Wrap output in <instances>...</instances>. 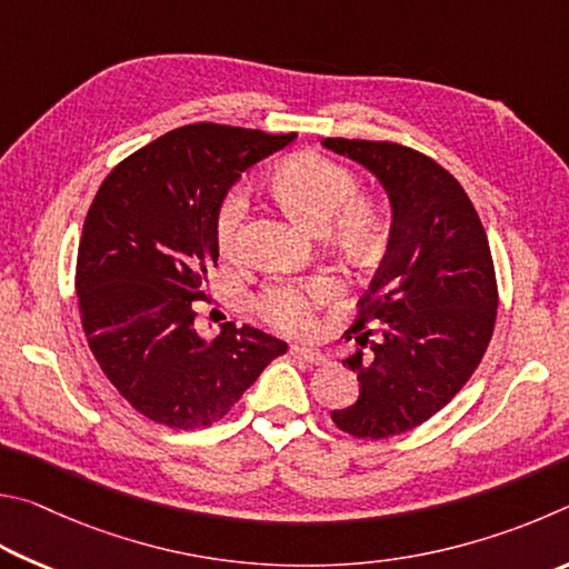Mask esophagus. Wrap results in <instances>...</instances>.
<instances>
[{"label":"esophagus","mask_w":569,"mask_h":569,"mask_svg":"<svg viewBox=\"0 0 569 569\" xmlns=\"http://www.w3.org/2000/svg\"><path fill=\"white\" fill-rule=\"evenodd\" d=\"M292 355L297 357V360H302L307 365H322L325 362V355L320 350H312V347H305V345H295Z\"/></svg>","instance_id":"esophagus-1"}]
</instances>
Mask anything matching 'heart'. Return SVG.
<instances>
[{
	"instance_id": "obj_1",
	"label": "heart",
	"mask_w": 569,
	"mask_h": 569,
	"mask_svg": "<svg viewBox=\"0 0 569 569\" xmlns=\"http://www.w3.org/2000/svg\"><path fill=\"white\" fill-rule=\"evenodd\" d=\"M272 189L290 214L312 229H327L335 244L355 259L380 252L387 222L380 207L357 199L360 182L342 164L322 154H295L274 169ZM247 197L239 187L229 189L214 217L217 247L224 257L239 254ZM332 221L331 226L329 222ZM329 223L331 227L327 228ZM332 277H312L307 282H274L262 290L257 310L269 325L300 332L312 325V312L335 295Z\"/></svg>"
}]
</instances>
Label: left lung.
Instances as JSON below:
<instances>
[{
	"instance_id": "left-lung-1",
	"label": "left lung",
	"mask_w": 569,
	"mask_h": 569,
	"mask_svg": "<svg viewBox=\"0 0 569 569\" xmlns=\"http://www.w3.org/2000/svg\"><path fill=\"white\" fill-rule=\"evenodd\" d=\"M362 164L392 209L387 252L347 340L367 347L342 360L360 397L332 410L340 430L385 440L430 420L470 380L490 345L497 282L485 227L460 182L435 159L395 142L322 139ZM367 323L381 337L369 342Z\"/></svg>"
}]
</instances>
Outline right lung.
Here are the masks:
<instances>
[{
	"mask_svg": "<svg viewBox=\"0 0 569 569\" xmlns=\"http://www.w3.org/2000/svg\"><path fill=\"white\" fill-rule=\"evenodd\" d=\"M295 137L179 127L129 154L99 187L77 252L79 315L107 380L149 420L209 427L287 352V342L234 322L204 340L192 302L204 300L207 269L217 264L224 194Z\"/></svg>",
	"mask_w": 569,
	"mask_h": 569,
	"instance_id": "add662e5",
	"label": "right lung"
}]
</instances>
